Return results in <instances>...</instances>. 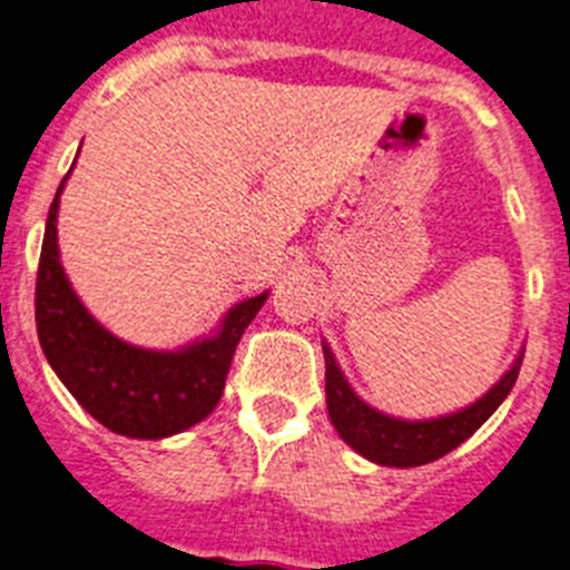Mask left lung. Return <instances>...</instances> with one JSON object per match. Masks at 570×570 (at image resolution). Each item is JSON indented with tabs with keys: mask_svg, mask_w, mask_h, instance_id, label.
Segmentation results:
<instances>
[{
	"mask_svg": "<svg viewBox=\"0 0 570 570\" xmlns=\"http://www.w3.org/2000/svg\"><path fill=\"white\" fill-rule=\"evenodd\" d=\"M522 355L524 353H519L513 367L499 379V384H493L470 407L439 415V419L407 422V419L379 413L367 402H361L335 364L333 350L324 344L326 410H330V419H333L338 435L355 453L375 464H384V468H419V464L435 462L453 448H459L464 439H470L491 419L493 410L508 399V393L517 384Z\"/></svg>",
	"mask_w": 570,
	"mask_h": 570,
	"instance_id": "left-lung-1",
	"label": "left lung"
}]
</instances>
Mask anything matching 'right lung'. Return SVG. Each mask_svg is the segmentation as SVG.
<instances>
[{"label":"right lung","instance_id":"1","mask_svg":"<svg viewBox=\"0 0 570 570\" xmlns=\"http://www.w3.org/2000/svg\"><path fill=\"white\" fill-rule=\"evenodd\" d=\"M66 177L48 209L37 269V333L42 353L68 393L111 433L166 439L189 430L220 402L237 341L269 292L232 306L217 335L177 353L126 344L91 318L59 264L57 209Z\"/></svg>","mask_w":570,"mask_h":570}]
</instances>
